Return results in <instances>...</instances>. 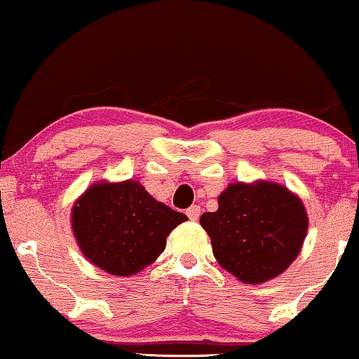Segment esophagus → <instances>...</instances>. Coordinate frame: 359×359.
<instances>
[{"instance_id":"esophagus-1","label":"esophagus","mask_w":359,"mask_h":359,"mask_svg":"<svg viewBox=\"0 0 359 359\" xmlns=\"http://www.w3.org/2000/svg\"><path fill=\"white\" fill-rule=\"evenodd\" d=\"M186 215H188L191 220H198L201 215V208L199 205H191V208L186 210Z\"/></svg>"}]
</instances>
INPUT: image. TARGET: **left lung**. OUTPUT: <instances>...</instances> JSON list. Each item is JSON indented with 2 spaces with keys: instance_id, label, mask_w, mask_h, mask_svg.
I'll return each mask as SVG.
<instances>
[{
  "instance_id": "8db88e82",
  "label": "left lung",
  "mask_w": 359,
  "mask_h": 359,
  "mask_svg": "<svg viewBox=\"0 0 359 359\" xmlns=\"http://www.w3.org/2000/svg\"><path fill=\"white\" fill-rule=\"evenodd\" d=\"M199 222L217 263L245 284L266 283L286 271L309 229L301 198L264 180L230 183L219 196V209L204 212Z\"/></svg>"
}]
</instances>
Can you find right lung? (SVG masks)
Returning a JSON list of instances; mask_svg holds the SVG:
<instances>
[{"label": "right lung", "instance_id": "obj_1", "mask_svg": "<svg viewBox=\"0 0 359 359\" xmlns=\"http://www.w3.org/2000/svg\"><path fill=\"white\" fill-rule=\"evenodd\" d=\"M188 220L139 181L93 183L72 209V230L91 264L112 276L140 273L163 253L166 237Z\"/></svg>", "mask_w": 359, "mask_h": 359}]
</instances>
